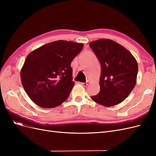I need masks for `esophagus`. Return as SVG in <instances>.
<instances>
[{
    "mask_svg": "<svg viewBox=\"0 0 156 156\" xmlns=\"http://www.w3.org/2000/svg\"><path fill=\"white\" fill-rule=\"evenodd\" d=\"M81 84H82V85H83L84 87H87L89 84V81H87L85 83H81Z\"/></svg>",
    "mask_w": 156,
    "mask_h": 156,
    "instance_id": "34e87169",
    "label": "esophagus"
}]
</instances>
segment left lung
Listing matches in <instances>:
<instances>
[{"label":"left lung","mask_w":156,"mask_h":156,"mask_svg":"<svg viewBox=\"0 0 156 156\" xmlns=\"http://www.w3.org/2000/svg\"><path fill=\"white\" fill-rule=\"evenodd\" d=\"M89 46L101 64L100 91L91 98L105 107L119 104L135 86L137 62L128 50L112 40H98Z\"/></svg>","instance_id":"8db88e82"}]
</instances>
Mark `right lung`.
<instances>
[{"mask_svg":"<svg viewBox=\"0 0 156 156\" xmlns=\"http://www.w3.org/2000/svg\"><path fill=\"white\" fill-rule=\"evenodd\" d=\"M83 48V44L58 40L27 56L21 79L33 102L43 108H53L67 100L75 84L71 63Z\"/></svg>","mask_w":156,"mask_h":156,"instance_id":"1","label":"right lung"}]
</instances>
